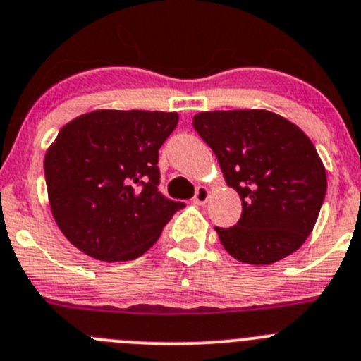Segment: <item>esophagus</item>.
Here are the masks:
<instances>
[{
  "instance_id": "esophagus-1",
  "label": "esophagus",
  "mask_w": 361,
  "mask_h": 361,
  "mask_svg": "<svg viewBox=\"0 0 361 361\" xmlns=\"http://www.w3.org/2000/svg\"><path fill=\"white\" fill-rule=\"evenodd\" d=\"M207 199H209V188L207 187H197V190H195V195H194V202L195 204H206Z\"/></svg>"
}]
</instances>
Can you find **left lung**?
Listing matches in <instances>:
<instances>
[{
  "instance_id": "8db88e82",
  "label": "left lung",
  "mask_w": 361,
  "mask_h": 361,
  "mask_svg": "<svg viewBox=\"0 0 361 361\" xmlns=\"http://www.w3.org/2000/svg\"><path fill=\"white\" fill-rule=\"evenodd\" d=\"M192 126L243 201L234 227H214L224 248L253 265L274 264L300 248L326 194L325 167L311 140L265 110L202 111Z\"/></svg>"
}]
</instances>
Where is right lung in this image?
Segmentation results:
<instances>
[{
	"instance_id": "right-lung-1",
	"label": "right lung",
	"mask_w": 361,
	"mask_h": 361,
	"mask_svg": "<svg viewBox=\"0 0 361 361\" xmlns=\"http://www.w3.org/2000/svg\"><path fill=\"white\" fill-rule=\"evenodd\" d=\"M178 113L97 110L66 123L45 155L52 214L73 246L103 262L141 257L183 202L159 190V150Z\"/></svg>"
}]
</instances>
